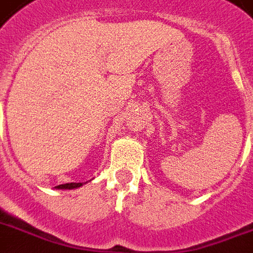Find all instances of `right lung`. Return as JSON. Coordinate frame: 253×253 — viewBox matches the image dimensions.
I'll list each match as a JSON object with an SVG mask.
<instances>
[{
	"instance_id": "right-lung-1",
	"label": "right lung",
	"mask_w": 253,
	"mask_h": 253,
	"mask_svg": "<svg viewBox=\"0 0 253 253\" xmlns=\"http://www.w3.org/2000/svg\"><path fill=\"white\" fill-rule=\"evenodd\" d=\"M84 185V182H68V184H63V185H57V186H55L56 189H77L80 188V186H83Z\"/></svg>"
}]
</instances>
